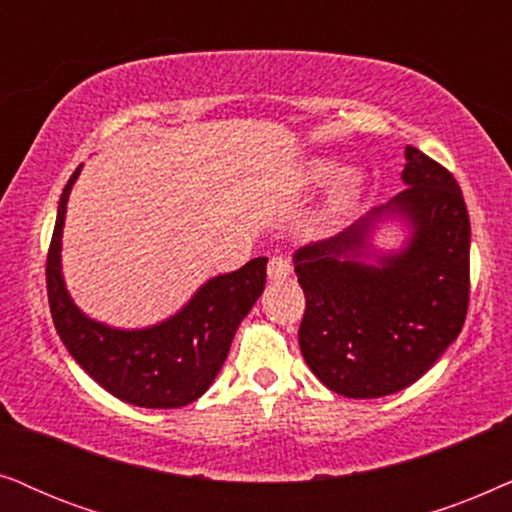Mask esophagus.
<instances>
[{"mask_svg":"<svg viewBox=\"0 0 512 512\" xmlns=\"http://www.w3.org/2000/svg\"><path fill=\"white\" fill-rule=\"evenodd\" d=\"M267 274H269L271 281H285V278L292 274V264L285 260V257L276 255V257H271V260H269Z\"/></svg>","mask_w":512,"mask_h":512,"instance_id":"1","label":"esophagus"}]
</instances>
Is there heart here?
Instances as JSON below:
<instances>
[{"label": "heart", "instance_id": "b5f03b06", "mask_svg": "<svg viewBox=\"0 0 512 512\" xmlns=\"http://www.w3.org/2000/svg\"><path fill=\"white\" fill-rule=\"evenodd\" d=\"M302 185L306 187H325L332 180L330 199H327V215L339 217L358 206L367 189V175L360 168H342V163L335 159H311L302 166Z\"/></svg>", "mask_w": 512, "mask_h": 512}]
</instances>
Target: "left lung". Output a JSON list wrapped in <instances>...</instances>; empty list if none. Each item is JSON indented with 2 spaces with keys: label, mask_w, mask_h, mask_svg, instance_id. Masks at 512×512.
I'll use <instances>...</instances> for the list:
<instances>
[{
  "label": "left lung",
  "mask_w": 512,
  "mask_h": 512,
  "mask_svg": "<svg viewBox=\"0 0 512 512\" xmlns=\"http://www.w3.org/2000/svg\"><path fill=\"white\" fill-rule=\"evenodd\" d=\"M405 189L342 234L292 255L306 297L299 349L311 372L344 398L398 393L431 370L468 311L470 222L454 175L405 147ZM406 241L379 251L381 223Z\"/></svg>",
  "instance_id": "obj_1"
}]
</instances>
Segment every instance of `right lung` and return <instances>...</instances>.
Masks as SVG:
<instances>
[{
    "mask_svg": "<svg viewBox=\"0 0 512 512\" xmlns=\"http://www.w3.org/2000/svg\"><path fill=\"white\" fill-rule=\"evenodd\" d=\"M79 173L81 166L60 194L46 260L53 325L81 370L114 398L149 410L194 403L222 370L238 325L260 299L267 283V257L213 276L180 311L156 325L124 330L100 323L74 304L60 262L67 201Z\"/></svg>",
    "mask_w": 512,
    "mask_h": 512,
    "instance_id": "1",
    "label": "right lung"
}]
</instances>
